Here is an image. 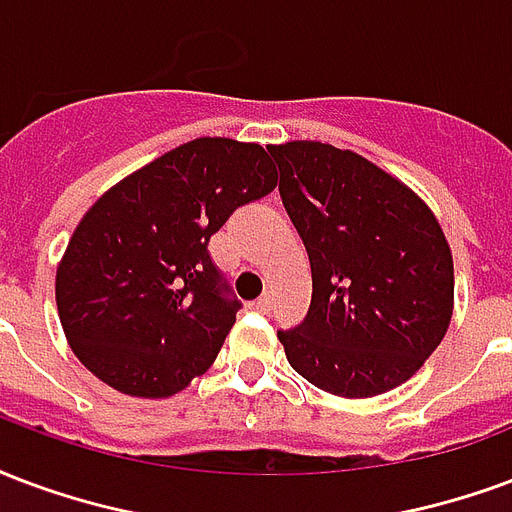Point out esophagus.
Listing matches in <instances>:
<instances>
[{
    "label": "esophagus",
    "mask_w": 512,
    "mask_h": 512,
    "mask_svg": "<svg viewBox=\"0 0 512 512\" xmlns=\"http://www.w3.org/2000/svg\"><path fill=\"white\" fill-rule=\"evenodd\" d=\"M255 309H260V312H268L271 309V295H260L255 301Z\"/></svg>",
    "instance_id": "1"
}]
</instances>
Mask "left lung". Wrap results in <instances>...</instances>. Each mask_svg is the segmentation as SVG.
Returning a JSON list of instances; mask_svg holds the SVG:
<instances>
[{
  "mask_svg": "<svg viewBox=\"0 0 512 512\" xmlns=\"http://www.w3.org/2000/svg\"><path fill=\"white\" fill-rule=\"evenodd\" d=\"M304 238L312 306L279 331L295 372L344 399L407 382L448 333L453 255L434 211L361 154L320 140L268 146Z\"/></svg>",
  "mask_w": 512,
  "mask_h": 512,
  "instance_id": "left-lung-1",
  "label": "left lung"
}]
</instances>
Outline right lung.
Returning <instances> with one entry per match:
<instances>
[{
	"label": "right lung",
	"instance_id": "right-lung-1",
	"mask_svg": "<svg viewBox=\"0 0 512 512\" xmlns=\"http://www.w3.org/2000/svg\"><path fill=\"white\" fill-rule=\"evenodd\" d=\"M276 181L260 143L195 138L102 192L56 268L75 358L138 399H168L206 374L241 309L208 241Z\"/></svg>",
	"mask_w": 512,
	"mask_h": 512
}]
</instances>
